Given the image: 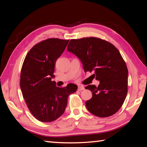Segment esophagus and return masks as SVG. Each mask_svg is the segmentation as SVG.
Segmentation results:
<instances>
[{"label":"esophagus","instance_id":"obj_1","mask_svg":"<svg viewBox=\"0 0 147 147\" xmlns=\"http://www.w3.org/2000/svg\"><path fill=\"white\" fill-rule=\"evenodd\" d=\"M84 89H85V87L83 86H78V91H82V90H83Z\"/></svg>","mask_w":147,"mask_h":147}]
</instances>
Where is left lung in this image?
Here are the masks:
<instances>
[{"label": "left lung", "instance_id": "obj_1", "mask_svg": "<svg viewBox=\"0 0 147 147\" xmlns=\"http://www.w3.org/2000/svg\"><path fill=\"white\" fill-rule=\"evenodd\" d=\"M67 50L80 59L85 72H95L93 75L100 82L98 86L85 87L92 93V98L86 102L88 111L99 117L116 113L126 97L128 75L118 50L112 43L95 37L71 40Z\"/></svg>", "mask_w": 147, "mask_h": 147}]
</instances>
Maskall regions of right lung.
Masks as SVG:
<instances>
[{
  "mask_svg": "<svg viewBox=\"0 0 147 147\" xmlns=\"http://www.w3.org/2000/svg\"><path fill=\"white\" fill-rule=\"evenodd\" d=\"M69 40L49 38L37 43L28 53L22 66L20 88L31 113L41 122L50 123L64 114L67 98L78 86L70 83L59 88L54 78L55 62Z\"/></svg>",
  "mask_w": 147,
  "mask_h": 147,
  "instance_id": "right-lung-1",
  "label": "right lung"
}]
</instances>
